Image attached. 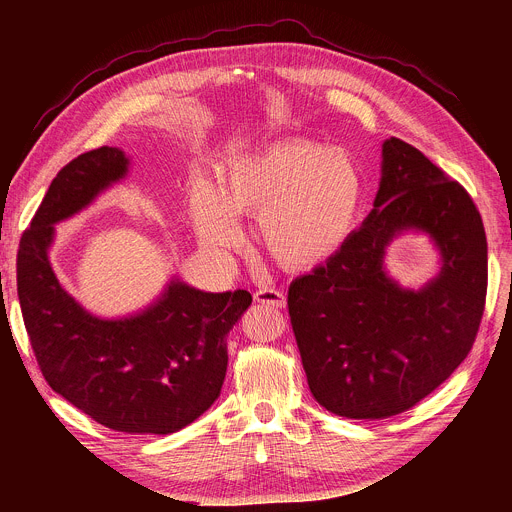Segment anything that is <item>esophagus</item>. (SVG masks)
<instances>
[{"label":"esophagus","instance_id":"obj_1","mask_svg":"<svg viewBox=\"0 0 512 512\" xmlns=\"http://www.w3.org/2000/svg\"><path fill=\"white\" fill-rule=\"evenodd\" d=\"M255 300L259 304H267V306H273V308H283L285 306L283 291H277V289H271V287L259 289L255 294Z\"/></svg>","mask_w":512,"mask_h":512}]
</instances>
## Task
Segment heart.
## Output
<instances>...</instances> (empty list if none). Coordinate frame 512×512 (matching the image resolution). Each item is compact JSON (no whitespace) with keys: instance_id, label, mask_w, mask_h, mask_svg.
Here are the masks:
<instances>
[{"instance_id":"1","label":"heart","mask_w":512,"mask_h":512,"mask_svg":"<svg viewBox=\"0 0 512 512\" xmlns=\"http://www.w3.org/2000/svg\"><path fill=\"white\" fill-rule=\"evenodd\" d=\"M362 198V170L348 152L294 137L233 160L221 192L196 178L188 214L198 241L216 253L243 243L237 216H261L267 253L285 267L312 269L346 245Z\"/></svg>"}]
</instances>
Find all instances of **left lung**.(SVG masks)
<instances>
[{
	"instance_id": "8db88e82",
	"label": "left lung",
	"mask_w": 512,
	"mask_h": 512,
	"mask_svg": "<svg viewBox=\"0 0 512 512\" xmlns=\"http://www.w3.org/2000/svg\"><path fill=\"white\" fill-rule=\"evenodd\" d=\"M425 234L438 273L403 288L384 265ZM488 249L470 194L413 145L383 143L373 210L324 265L289 285V318L314 399L348 419H385L440 387L468 356L486 300Z\"/></svg>"
}]
</instances>
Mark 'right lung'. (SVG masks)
Masks as SVG:
<instances>
[{"label": "right lung", "mask_w": 512, "mask_h": 512, "mask_svg": "<svg viewBox=\"0 0 512 512\" xmlns=\"http://www.w3.org/2000/svg\"><path fill=\"white\" fill-rule=\"evenodd\" d=\"M131 160L103 145L52 180L18 251L24 324L52 391L125 433H174L221 395L227 336L251 306L245 289L212 294L172 277L143 310L101 318L58 281L50 247L56 225L91 206L129 174Z\"/></svg>", "instance_id": "obj_1"}]
</instances>
